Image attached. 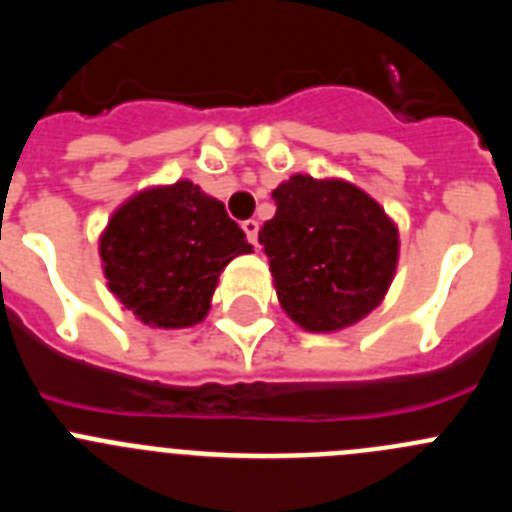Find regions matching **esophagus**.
Here are the masks:
<instances>
[{"mask_svg": "<svg viewBox=\"0 0 512 512\" xmlns=\"http://www.w3.org/2000/svg\"><path fill=\"white\" fill-rule=\"evenodd\" d=\"M241 228H243V233H246L248 243H256V238H259V220H253V218L243 220Z\"/></svg>", "mask_w": 512, "mask_h": 512, "instance_id": "34e87169", "label": "esophagus"}]
</instances>
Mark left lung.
I'll list each match as a JSON object with an SVG mask.
<instances>
[{"label":"left lung","mask_w":512,"mask_h":512,"mask_svg":"<svg viewBox=\"0 0 512 512\" xmlns=\"http://www.w3.org/2000/svg\"><path fill=\"white\" fill-rule=\"evenodd\" d=\"M259 231L284 312L309 332L363 320L391 287L398 231L370 195L342 180L294 175Z\"/></svg>","instance_id":"8db88e82"}]
</instances>
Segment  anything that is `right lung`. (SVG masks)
I'll return each mask as SVG.
<instances>
[{"mask_svg":"<svg viewBox=\"0 0 512 512\" xmlns=\"http://www.w3.org/2000/svg\"><path fill=\"white\" fill-rule=\"evenodd\" d=\"M241 253H251L246 233L190 180L139 192L101 236L111 292L144 325L164 330L203 320L220 271Z\"/></svg>","mask_w":512,"mask_h":512,"instance_id":"obj_1","label":"right lung"}]
</instances>
